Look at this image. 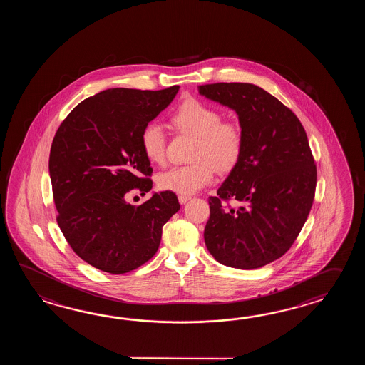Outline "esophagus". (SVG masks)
Wrapping results in <instances>:
<instances>
[{
  "instance_id": "esophagus-1",
  "label": "esophagus",
  "mask_w": 365,
  "mask_h": 365,
  "mask_svg": "<svg viewBox=\"0 0 365 365\" xmlns=\"http://www.w3.org/2000/svg\"><path fill=\"white\" fill-rule=\"evenodd\" d=\"M190 200L189 195H179V202L181 205H185L186 202Z\"/></svg>"
}]
</instances>
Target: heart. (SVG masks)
Returning a JSON list of instances; mask_svg holds the SVG:
<instances>
[{"label":"heart","instance_id":"b5f03b06","mask_svg":"<svg viewBox=\"0 0 365 365\" xmlns=\"http://www.w3.org/2000/svg\"><path fill=\"white\" fill-rule=\"evenodd\" d=\"M217 109L202 101H186L172 115V123L181 132L197 137L192 159L194 163L176 165L158 175L160 189L190 195L209 185L215 168L230 171L240 159L242 133L233 123H222ZM140 146L145 156L153 163H163L167 137L163 126L151 121L140 133Z\"/></svg>","mask_w":365,"mask_h":365}]
</instances>
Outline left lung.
<instances>
[{
    "instance_id": "8db88e82",
    "label": "left lung",
    "mask_w": 365,
    "mask_h": 365,
    "mask_svg": "<svg viewBox=\"0 0 365 365\" xmlns=\"http://www.w3.org/2000/svg\"><path fill=\"white\" fill-rule=\"evenodd\" d=\"M198 93L236 112L242 151L210 197L205 244L219 264L252 270L283 256L302 231L317 170L303 125L291 109L252 83H214ZM232 199L237 208H228Z\"/></svg>"
}]
</instances>
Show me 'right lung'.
Returning a JSON list of instances; mask_svg holds the SVG:
<instances>
[{
    "instance_id": "1",
    "label": "right lung",
    "mask_w": 365,
    "mask_h": 365,
    "mask_svg": "<svg viewBox=\"0 0 365 365\" xmlns=\"http://www.w3.org/2000/svg\"><path fill=\"white\" fill-rule=\"evenodd\" d=\"M179 88L104 90L79 103L56 133L49 176L57 223L78 256L101 272L125 274L148 262L180 210L167 190L138 206L126 201L134 187L143 194L153 187L140 133Z\"/></svg>"
}]
</instances>
